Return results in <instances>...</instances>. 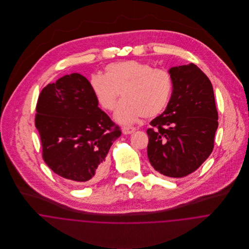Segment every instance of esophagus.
<instances>
[{
	"label": "esophagus",
	"instance_id": "obj_1",
	"mask_svg": "<svg viewBox=\"0 0 249 249\" xmlns=\"http://www.w3.org/2000/svg\"><path fill=\"white\" fill-rule=\"evenodd\" d=\"M134 131H136L135 127H132V126H124L123 127V133L124 134H131Z\"/></svg>",
	"mask_w": 249,
	"mask_h": 249
}]
</instances>
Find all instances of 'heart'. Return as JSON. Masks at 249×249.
<instances>
[{
  "label": "heart",
  "instance_id": "1",
  "mask_svg": "<svg viewBox=\"0 0 249 249\" xmlns=\"http://www.w3.org/2000/svg\"><path fill=\"white\" fill-rule=\"evenodd\" d=\"M89 83L99 106L106 111L116 108L122 92L124 101L115 114L122 124L161 114L169 104L174 87L173 77L167 70L137 60L110 63L105 75L93 73Z\"/></svg>",
  "mask_w": 249,
  "mask_h": 249
}]
</instances>
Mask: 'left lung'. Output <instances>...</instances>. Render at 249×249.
<instances>
[{"label": "left lung", "mask_w": 249, "mask_h": 249, "mask_svg": "<svg viewBox=\"0 0 249 249\" xmlns=\"http://www.w3.org/2000/svg\"><path fill=\"white\" fill-rule=\"evenodd\" d=\"M174 89L166 110L147 128V157L159 174L180 178L196 171L213 149L218 125L213 86L196 65L170 70Z\"/></svg>", "instance_id": "1"}]
</instances>
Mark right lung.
<instances>
[{
    "mask_svg": "<svg viewBox=\"0 0 249 249\" xmlns=\"http://www.w3.org/2000/svg\"><path fill=\"white\" fill-rule=\"evenodd\" d=\"M42 157L56 175L74 183H94L107 172L110 146L122 131L103 110L86 77L71 73L50 83L36 105Z\"/></svg>",
    "mask_w": 249,
    "mask_h": 249,
    "instance_id": "obj_1",
    "label": "right lung"
}]
</instances>
